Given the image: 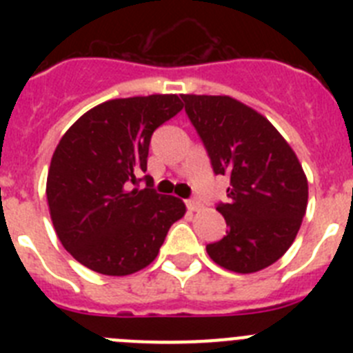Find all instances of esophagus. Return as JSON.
Here are the masks:
<instances>
[{
  "mask_svg": "<svg viewBox=\"0 0 353 353\" xmlns=\"http://www.w3.org/2000/svg\"><path fill=\"white\" fill-rule=\"evenodd\" d=\"M185 205H187V208H189V210H191V212H196V210H199V207H201V203H199V199H196V198L187 199V201H185Z\"/></svg>",
  "mask_w": 353,
  "mask_h": 353,
  "instance_id": "1",
  "label": "esophagus"
}]
</instances>
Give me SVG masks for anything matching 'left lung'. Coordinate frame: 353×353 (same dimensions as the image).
<instances>
[{"instance_id": "8db88e82", "label": "left lung", "mask_w": 353, "mask_h": 353, "mask_svg": "<svg viewBox=\"0 0 353 353\" xmlns=\"http://www.w3.org/2000/svg\"><path fill=\"white\" fill-rule=\"evenodd\" d=\"M215 174L230 176L217 203L228 232L207 245L217 265L251 274L277 261L297 236L307 180L297 155L267 118L226 95H182Z\"/></svg>"}]
</instances>
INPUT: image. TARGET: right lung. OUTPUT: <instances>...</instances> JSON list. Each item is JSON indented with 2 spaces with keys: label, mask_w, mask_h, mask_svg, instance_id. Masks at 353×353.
I'll list each match as a JSON object with an SVG mask.
<instances>
[{
  "label": "right lung",
  "mask_w": 353,
  "mask_h": 353,
  "mask_svg": "<svg viewBox=\"0 0 353 353\" xmlns=\"http://www.w3.org/2000/svg\"><path fill=\"white\" fill-rule=\"evenodd\" d=\"M182 108L179 95L108 101L84 113L56 146L49 212L63 248L90 270L129 276L145 269L185 214L182 199L159 194L148 174L136 179L146 171L154 130ZM141 179L145 190L137 189Z\"/></svg>",
  "instance_id": "add662e5"
}]
</instances>
